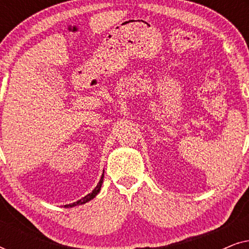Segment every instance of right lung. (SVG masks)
I'll use <instances>...</instances> for the list:
<instances>
[{
  "instance_id": "right-lung-1",
  "label": "right lung",
  "mask_w": 249,
  "mask_h": 249,
  "mask_svg": "<svg viewBox=\"0 0 249 249\" xmlns=\"http://www.w3.org/2000/svg\"><path fill=\"white\" fill-rule=\"evenodd\" d=\"M103 178H104V172H103V175H102L101 179H100V181H98L97 186L95 187L93 192L89 193V194H88V195H86L85 197H83V198H81V199L77 200V202H74V203H72V204H67V205H64V207H73V206H77V205H83V204L87 203V202H89V200H91L93 198H95V197H96L97 194L100 193L101 187H102V183H103Z\"/></svg>"
}]
</instances>
